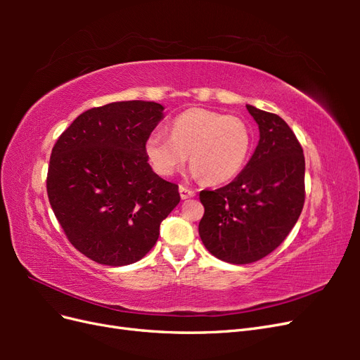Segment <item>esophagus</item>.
<instances>
[{"label": "esophagus", "mask_w": 360, "mask_h": 360, "mask_svg": "<svg viewBox=\"0 0 360 360\" xmlns=\"http://www.w3.org/2000/svg\"><path fill=\"white\" fill-rule=\"evenodd\" d=\"M179 191H180L181 200H188V198L195 197V191H192V189H189V188H186V186H183V184H180Z\"/></svg>", "instance_id": "34e87169"}]
</instances>
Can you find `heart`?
<instances>
[{
    "label": "heart",
    "instance_id": "heart-1",
    "mask_svg": "<svg viewBox=\"0 0 360 360\" xmlns=\"http://www.w3.org/2000/svg\"><path fill=\"white\" fill-rule=\"evenodd\" d=\"M252 147V129L243 118L191 108L174 118L171 136L155 130L144 144L146 156L159 176L168 177L188 159L191 172L210 184L234 179Z\"/></svg>",
    "mask_w": 360,
    "mask_h": 360
}]
</instances>
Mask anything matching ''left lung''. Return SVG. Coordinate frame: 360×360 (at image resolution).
Returning <instances> with one entry per match:
<instances>
[{
    "label": "left lung",
    "instance_id": "obj_1",
    "mask_svg": "<svg viewBox=\"0 0 360 360\" xmlns=\"http://www.w3.org/2000/svg\"><path fill=\"white\" fill-rule=\"evenodd\" d=\"M259 141L245 169L214 191H201L200 237L231 264H249L275 250L296 225L304 202V156L279 115L246 105Z\"/></svg>",
    "mask_w": 360,
    "mask_h": 360
}]
</instances>
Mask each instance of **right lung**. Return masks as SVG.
Here are the masks:
<instances>
[{
	"instance_id": "right-lung-1",
	"label": "right lung",
	"mask_w": 360,
	"mask_h": 360,
	"mask_svg": "<svg viewBox=\"0 0 360 360\" xmlns=\"http://www.w3.org/2000/svg\"><path fill=\"white\" fill-rule=\"evenodd\" d=\"M162 111L144 101L91 108L52 148L46 191L53 214L69 242L96 263H136L180 202L177 184L153 172L144 151Z\"/></svg>"
}]
</instances>
